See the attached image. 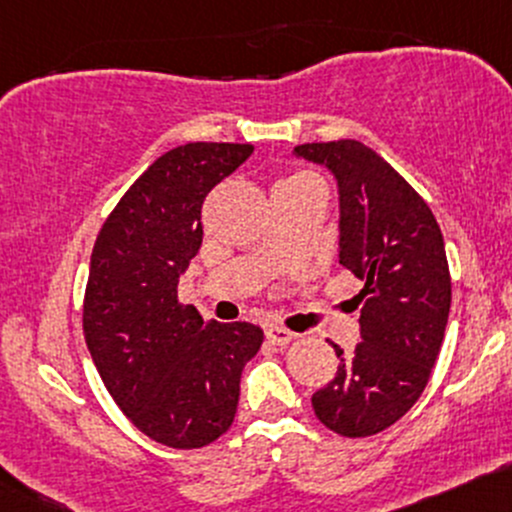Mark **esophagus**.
Here are the masks:
<instances>
[{
  "label": "esophagus",
  "instance_id": "1",
  "mask_svg": "<svg viewBox=\"0 0 512 512\" xmlns=\"http://www.w3.org/2000/svg\"><path fill=\"white\" fill-rule=\"evenodd\" d=\"M294 338H296V333H291V330H286V328H279V325H272V328H267V340L272 342V345L284 347V345H289V342Z\"/></svg>",
  "mask_w": 512,
  "mask_h": 512
}]
</instances>
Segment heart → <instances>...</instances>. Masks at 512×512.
Returning a JSON list of instances; mask_svg holds the SVG:
<instances>
[{"label":"heart","instance_id":"1","mask_svg":"<svg viewBox=\"0 0 512 512\" xmlns=\"http://www.w3.org/2000/svg\"><path fill=\"white\" fill-rule=\"evenodd\" d=\"M291 179H296V177H291ZM284 182H289V179H284Z\"/></svg>","mask_w":512,"mask_h":512}]
</instances>
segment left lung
Segmentation results:
<instances>
[{
    "label": "left lung",
    "mask_w": 512,
    "mask_h": 512,
    "mask_svg": "<svg viewBox=\"0 0 512 512\" xmlns=\"http://www.w3.org/2000/svg\"><path fill=\"white\" fill-rule=\"evenodd\" d=\"M328 167L340 194V265L362 279L355 352L313 393L316 418L342 437H369L413 408L445 338L452 282L440 226L406 179L359 140L296 145Z\"/></svg>",
    "instance_id": "8db88e82"
}]
</instances>
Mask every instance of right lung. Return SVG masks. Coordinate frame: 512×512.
<instances>
[{
    "instance_id": "obj_1",
    "label": "right lung",
    "mask_w": 512,
    "mask_h": 512,
    "mask_svg": "<svg viewBox=\"0 0 512 512\" xmlns=\"http://www.w3.org/2000/svg\"><path fill=\"white\" fill-rule=\"evenodd\" d=\"M252 150H167L121 196L94 243L82 308L89 355L116 406L165 447H204L233 425L240 374L265 340L257 325L206 323L177 299L204 238L206 194Z\"/></svg>"
}]
</instances>
